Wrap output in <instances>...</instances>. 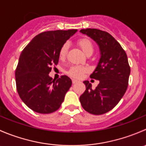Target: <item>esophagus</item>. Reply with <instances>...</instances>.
I'll list each match as a JSON object with an SVG mask.
<instances>
[{
	"instance_id": "1",
	"label": "esophagus",
	"mask_w": 146,
	"mask_h": 146,
	"mask_svg": "<svg viewBox=\"0 0 146 146\" xmlns=\"http://www.w3.org/2000/svg\"><path fill=\"white\" fill-rule=\"evenodd\" d=\"M78 82V80H75V79H73V80H72V82H73V84L77 83Z\"/></svg>"
}]
</instances>
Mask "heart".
Returning a JSON list of instances; mask_svg holds the SVG:
<instances>
[{"mask_svg": "<svg viewBox=\"0 0 146 146\" xmlns=\"http://www.w3.org/2000/svg\"><path fill=\"white\" fill-rule=\"evenodd\" d=\"M78 45L80 46L82 51L85 53V54H88V53H92L94 50V46L92 44V42L88 38H81L78 39L77 42ZM68 51V44L66 43L62 45L59 50V58H64L66 57V54ZM88 70V67L83 66H80V65H76L73 66L68 70V75L70 77L75 78H81L85 73Z\"/></svg>", "mask_w": 146, "mask_h": 146, "instance_id": "b5f03b06", "label": "heart"}]
</instances>
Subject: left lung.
Instances as JSON below:
<instances>
[{
  "label": "left lung",
  "mask_w": 146,
  "mask_h": 146,
  "mask_svg": "<svg viewBox=\"0 0 146 146\" xmlns=\"http://www.w3.org/2000/svg\"><path fill=\"white\" fill-rule=\"evenodd\" d=\"M85 34L96 42L101 56L91 78L100 83L95 90L92 84L85 80V92L80 97L84 110L95 115L105 114L112 110L126 92L131 68L127 55L120 44L105 31L98 29H82Z\"/></svg>",
  "instance_id": "8db88e82"
}]
</instances>
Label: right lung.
I'll return each instance as SVG.
<instances>
[{
  "instance_id": "add662e5",
  "label": "right lung",
  "mask_w": 146,
  "mask_h": 146,
  "mask_svg": "<svg viewBox=\"0 0 146 146\" xmlns=\"http://www.w3.org/2000/svg\"><path fill=\"white\" fill-rule=\"evenodd\" d=\"M77 29L46 31L39 34L23 50L15 70L19 96L33 111L54 112L61 107L72 85L68 76L56 80L48 76L51 66L57 65L59 50Z\"/></svg>"
}]
</instances>
